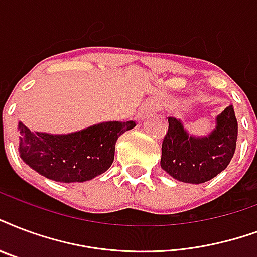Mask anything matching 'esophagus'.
I'll list each match as a JSON object with an SVG mask.
<instances>
[{"mask_svg": "<svg viewBox=\"0 0 257 257\" xmlns=\"http://www.w3.org/2000/svg\"><path fill=\"white\" fill-rule=\"evenodd\" d=\"M147 109H148V110H150V109H155V105H150V106L147 107Z\"/></svg>", "mask_w": 257, "mask_h": 257, "instance_id": "esophagus-1", "label": "esophagus"}]
</instances>
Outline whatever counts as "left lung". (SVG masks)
I'll list each match as a JSON object with an SVG mask.
<instances>
[{"label": "left lung", "instance_id": "1", "mask_svg": "<svg viewBox=\"0 0 257 257\" xmlns=\"http://www.w3.org/2000/svg\"><path fill=\"white\" fill-rule=\"evenodd\" d=\"M237 131L233 105L217 117V126L207 137L189 136L181 121L168 117L160 166L178 181L205 183L230 163L237 144Z\"/></svg>", "mask_w": 257, "mask_h": 257}]
</instances>
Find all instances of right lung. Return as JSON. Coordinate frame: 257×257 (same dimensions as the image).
<instances>
[{"instance_id": "1", "label": "right lung", "mask_w": 257, "mask_h": 257, "mask_svg": "<svg viewBox=\"0 0 257 257\" xmlns=\"http://www.w3.org/2000/svg\"><path fill=\"white\" fill-rule=\"evenodd\" d=\"M135 126V121H110L70 135H48L31 132L19 122L20 156L52 181H90L110 167L117 139Z\"/></svg>"}]
</instances>
